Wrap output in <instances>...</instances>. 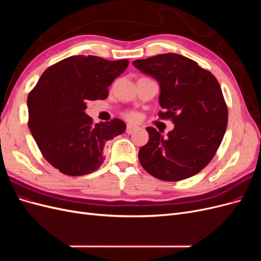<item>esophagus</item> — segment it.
I'll return each mask as SVG.
<instances>
[{
  "mask_svg": "<svg viewBox=\"0 0 261 261\" xmlns=\"http://www.w3.org/2000/svg\"><path fill=\"white\" fill-rule=\"evenodd\" d=\"M138 129L137 126H134V125H127V127H126V133L127 134H133L134 132H136Z\"/></svg>",
  "mask_w": 261,
  "mask_h": 261,
  "instance_id": "obj_1",
  "label": "esophagus"
}]
</instances>
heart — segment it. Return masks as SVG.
Segmentation results:
<instances>
[{
	"mask_svg": "<svg viewBox=\"0 0 261 261\" xmlns=\"http://www.w3.org/2000/svg\"><path fill=\"white\" fill-rule=\"evenodd\" d=\"M124 117H125L126 120H127V121H129V122H137V121L139 120V115H138V113H136V112H132V111H129V112H125V113H124Z\"/></svg>",
	"mask_w": 261,
	"mask_h": 261,
	"instance_id": "b5f03b06",
	"label": "heart"
}]
</instances>
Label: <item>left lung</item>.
Wrapping results in <instances>:
<instances>
[{"mask_svg": "<svg viewBox=\"0 0 261 261\" xmlns=\"http://www.w3.org/2000/svg\"><path fill=\"white\" fill-rule=\"evenodd\" d=\"M133 64L159 83L163 111L158 115L174 124L167 137L147 127L149 141L138 153L141 167L169 181L197 174L215 156L227 126V107L217 78L176 53L158 54Z\"/></svg>", "mask_w": 261, "mask_h": 261, "instance_id": "1", "label": "left lung"}]
</instances>
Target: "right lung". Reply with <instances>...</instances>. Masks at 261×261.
I'll return each instance as SVG.
<instances>
[{
    "mask_svg": "<svg viewBox=\"0 0 261 261\" xmlns=\"http://www.w3.org/2000/svg\"><path fill=\"white\" fill-rule=\"evenodd\" d=\"M128 63L93 55L69 57L46 68L29 92L31 135L44 159L63 174L81 176L99 169L108 141L125 132L120 118L94 124L85 110L89 101L109 96L108 87Z\"/></svg>",
    "mask_w": 261,
    "mask_h": 261,
    "instance_id": "1",
    "label": "right lung"
}]
</instances>
